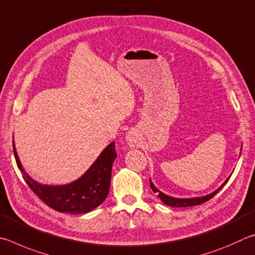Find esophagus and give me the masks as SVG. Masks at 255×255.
Segmentation results:
<instances>
[{"label":"esophagus","instance_id":"1","mask_svg":"<svg viewBox=\"0 0 255 255\" xmlns=\"http://www.w3.org/2000/svg\"><path fill=\"white\" fill-rule=\"evenodd\" d=\"M128 144H131V145H134V140H133L131 136H130V137H128Z\"/></svg>","mask_w":255,"mask_h":255}]
</instances>
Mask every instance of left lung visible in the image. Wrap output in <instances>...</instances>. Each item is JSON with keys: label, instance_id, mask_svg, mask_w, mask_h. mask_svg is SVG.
<instances>
[{"label": "left lung", "instance_id": "obj_1", "mask_svg": "<svg viewBox=\"0 0 255 255\" xmlns=\"http://www.w3.org/2000/svg\"><path fill=\"white\" fill-rule=\"evenodd\" d=\"M227 182V180L223 184L220 188L217 190L214 191V193L206 195V196H203V197H196V198H175V197H170V196H167L164 195L163 193H161L159 189H157L154 187V185L151 182L150 180V186H151V189L153 190V193H155L158 195V197L162 200V202L168 205V206H171V207H189V206H196V205H200L205 202H207L211 198H213L214 196H215L218 191L222 189V187L224 186Z\"/></svg>", "mask_w": 255, "mask_h": 255}]
</instances>
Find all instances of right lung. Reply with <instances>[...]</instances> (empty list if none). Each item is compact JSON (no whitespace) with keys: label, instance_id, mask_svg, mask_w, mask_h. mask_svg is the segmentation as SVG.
<instances>
[{"label":"right lung","instance_id":"add662e5","mask_svg":"<svg viewBox=\"0 0 255 255\" xmlns=\"http://www.w3.org/2000/svg\"><path fill=\"white\" fill-rule=\"evenodd\" d=\"M15 161L22 172V177L31 190L48 205L49 207L60 213L84 214L104 202L110 191L112 166L118 157L115 142H112L98 155L96 161L84 175L74 182L64 186H48L34 181L22 168L13 142Z\"/></svg>","mask_w":255,"mask_h":255}]
</instances>
